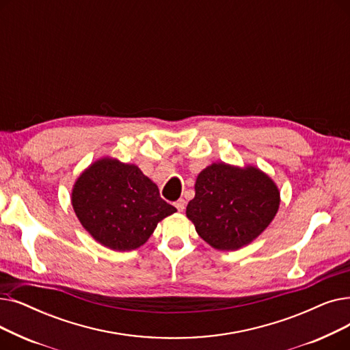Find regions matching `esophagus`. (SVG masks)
Segmentation results:
<instances>
[{
	"mask_svg": "<svg viewBox=\"0 0 350 350\" xmlns=\"http://www.w3.org/2000/svg\"><path fill=\"white\" fill-rule=\"evenodd\" d=\"M174 206H176V208H177L178 211H183L185 207H186V200H185V199H180V200H177V202L174 203Z\"/></svg>",
	"mask_w": 350,
	"mask_h": 350,
	"instance_id": "obj_1",
	"label": "esophagus"
}]
</instances>
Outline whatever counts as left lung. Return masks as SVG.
I'll list each match as a JSON object with an SVG mask.
<instances>
[{
  "mask_svg": "<svg viewBox=\"0 0 350 350\" xmlns=\"http://www.w3.org/2000/svg\"><path fill=\"white\" fill-rule=\"evenodd\" d=\"M194 189L186 215L199 236L217 250L249 245L270 224L280 203L273 180L254 167L215 163L197 176Z\"/></svg>",
  "mask_w": 350,
  "mask_h": 350,
  "instance_id": "obj_1",
  "label": "left lung"
}]
</instances>
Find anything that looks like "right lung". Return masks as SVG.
Wrapping results in <instances>:
<instances>
[{"instance_id":"right-lung-1","label":"right lung","mask_w":350,"mask_h":350,"mask_svg":"<svg viewBox=\"0 0 350 350\" xmlns=\"http://www.w3.org/2000/svg\"><path fill=\"white\" fill-rule=\"evenodd\" d=\"M71 202L84 229L101 245L126 252L140 247L177 208L137 165L103 159L75 181Z\"/></svg>"}]
</instances>
